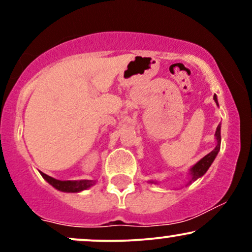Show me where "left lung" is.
Returning <instances> with one entry per match:
<instances>
[{"label": "left lung", "instance_id": "8db88e82", "mask_svg": "<svg viewBox=\"0 0 252 252\" xmlns=\"http://www.w3.org/2000/svg\"><path fill=\"white\" fill-rule=\"evenodd\" d=\"M213 99H215L216 103L218 104V102H217V96H216V94H215V97H213ZM216 138H217V142H218V144H217L216 148L213 149L211 153H209V154H207L206 156H204V158H202L198 163H195L194 166L192 167V169H190V175H192V180H190L189 182L195 181L196 179L200 178V176L204 175L205 173L207 172V169L210 168L211 164H212L213 160H215V158H216L217 154H218L219 149H220V140H221V137H220V124H219V126H217Z\"/></svg>", "mask_w": 252, "mask_h": 252}]
</instances>
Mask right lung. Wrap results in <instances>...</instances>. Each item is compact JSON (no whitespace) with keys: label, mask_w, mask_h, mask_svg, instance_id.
<instances>
[{"label":"right lung","mask_w":252,"mask_h":252,"mask_svg":"<svg viewBox=\"0 0 252 252\" xmlns=\"http://www.w3.org/2000/svg\"><path fill=\"white\" fill-rule=\"evenodd\" d=\"M42 178L45 179L48 184L52 185L54 189L62 190V192H80V190H84L89 187H91L92 185H94V180H79V181H62L57 180V179L51 178L45 173H41Z\"/></svg>","instance_id":"1"}]
</instances>
